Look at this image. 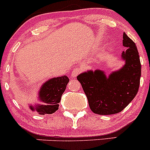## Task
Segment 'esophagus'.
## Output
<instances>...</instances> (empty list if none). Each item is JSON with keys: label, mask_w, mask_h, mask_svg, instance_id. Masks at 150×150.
I'll use <instances>...</instances> for the list:
<instances>
[{"label": "esophagus", "mask_w": 150, "mask_h": 150, "mask_svg": "<svg viewBox=\"0 0 150 150\" xmlns=\"http://www.w3.org/2000/svg\"><path fill=\"white\" fill-rule=\"evenodd\" d=\"M81 68L79 67H76L75 69H72V78H76L77 76L78 75V74L81 72Z\"/></svg>", "instance_id": "34e87169"}]
</instances>
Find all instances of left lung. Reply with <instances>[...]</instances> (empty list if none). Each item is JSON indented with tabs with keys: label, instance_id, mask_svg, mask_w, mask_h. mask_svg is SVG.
Returning <instances> with one entry per match:
<instances>
[{
	"label": "left lung",
	"instance_id": "1",
	"mask_svg": "<svg viewBox=\"0 0 150 150\" xmlns=\"http://www.w3.org/2000/svg\"><path fill=\"white\" fill-rule=\"evenodd\" d=\"M121 54L125 64L108 76L101 69L88 70L78 75L91 111L98 115H112L121 112L134 99L140 84L139 55L135 43L125 33Z\"/></svg>",
	"mask_w": 150,
	"mask_h": 150
}]
</instances>
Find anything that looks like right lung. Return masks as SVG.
<instances>
[{"label":"right lung","mask_w":150,"mask_h":150,"mask_svg":"<svg viewBox=\"0 0 150 150\" xmlns=\"http://www.w3.org/2000/svg\"><path fill=\"white\" fill-rule=\"evenodd\" d=\"M69 81L67 75L48 80L42 85L38 91V100L42 104H37L35 106L30 104V110L36 111L39 115L55 112L59 109V103Z\"/></svg>","instance_id":"add662e5"}]
</instances>
